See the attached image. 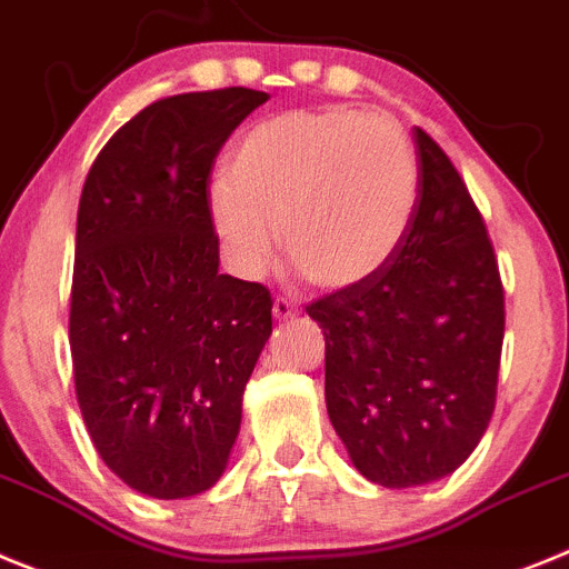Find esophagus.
Wrapping results in <instances>:
<instances>
[{
	"label": "esophagus",
	"mask_w": 569,
	"mask_h": 569,
	"mask_svg": "<svg viewBox=\"0 0 569 569\" xmlns=\"http://www.w3.org/2000/svg\"><path fill=\"white\" fill-rule=\"evenodd\" d=\"M272 311L278 320H289V317H295L297 311H300V303H297V300H291V297H274Z\"/></svg>",
	"instance_id": "esophagus-1"
}]
</instances>
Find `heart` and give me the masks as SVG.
<instances>
[{"label":"heart","mask_w":569,"mask_h":569,"mask_svg":"<svg viewBox=\"0 0 569 569\" xmlns=\"http://www.w3.org/2000/svg\"><path fill=\"white\" fill-rule=\"evenodd\" d=\"M419 203V161L402 124L351 107L254 124L209 192L212 227L243 278L283 247L322 289L368 283L399 252Z\"/></svg>","instance_id":"obj_1"}]
</instances>
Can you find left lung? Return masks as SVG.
Instances as JSON below:
<instances>
[{"instance_id":"1","label":"left lung","mask_w":569,"mask_h":569,"mask_svg":"<svg viewBox=\"0 0 569 569\" xmlns=\"http://www.w3.org/2000/svg\"><path fill=\"white\" fill-rule=\"evenodd\" d=\"M419 203L391 263L306 306L326 335V408L382 488L453 473L496 406L505 289L493 243L442 147L413 130Z\"/></svg>"}]
</instances>
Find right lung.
Masks as SVG:
<instances>
[{
	"label": "right lung",
	"instance_id": "obj_1",
	"mask_svg": "<svg viewBox=\"0 0 569 569\" xmlns=\"http://www.w3.org/2000/svg\"><path fill=\"white\" fill-rule=\"evenodd\" d=\"M269 99L223 87L152 101L87 172L76 221L70 355L81 417L138 493L187 499L221 479L272 295L218 272L209 176Z\"/></svg>",
	"mask_w": 569,
	"mask_h": 569
}]
</instances>
